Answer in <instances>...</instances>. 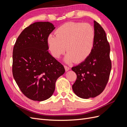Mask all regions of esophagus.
Instances as JSON below:
<instances>
[{
  "label": "esophagus",
  "mask_w": 127,
  "mask_h": 127,
  "mask_svg": "<svg viewBox=\"0 0 127 127\" xmlns=\"http://www.w3.org/2000/svg\"><path fill=\"white\" fill-rule=\"evenodd\" d=\"M64 69H65V70H66V71H67L69 70V68L68 66H64Z\"/></svg>",
  "instance_id": "1"
}]
</instances>
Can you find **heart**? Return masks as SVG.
Masks as SVG:
<instances>
[{"instance_id":"b5f03b06","label":"heart","mask_w":127,"mask_h":127,"mask_svg":"<svg viewBox=\"0 0 127 127\" xmlns=\"http://www.w3.org/2000/svg\"><path fill=\"white\" fill-rule=\"evenodd\" d=\"M56 36L48 37L49 50L55 58H59L66 51L65 61L70 63L75 61L79 63L90 56L93 49L95 31L88 23L68 22L57 29Z\"/></svg>"}]
</instances>
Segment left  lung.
Returning <instances> with one entry per match:
<instances>
[{"instance_id":"8db88e82","label":"left lung","mask_w":127,"mask_h":127,"mask_svg":"<svg viewBox=\"0 0 127 127\" xmlns=\"http://www.w3.org/2000/svg\"><path fill=\"white\" fill-rule=\"evenodd\" d=\"M95 39L90 56L71 69L77 75L72 86L75 94L82 98L95 97L105 89L111 70L110 47L105 32L94 21Z\"/></svg>"}]
</instances>
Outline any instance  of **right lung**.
I'll list each match as a JSON object with an SVG mask.
<instances>
[{"label": "right lung", "instance_id": "add662e5", "mask_svg": "<svg viewBox=\"0 0 127 127\" xmlns=\"http://www.w3.org/2000/svg\"><path fill=\"white\" fill-rule=\"evenodd\" d=\"M55 29L48 22L34 23L21 32L13 48L14 78L23 94L33 101L50 97L56 80L65 72L48 51V37Z\"/></svg>", "mask_w": 127, "mask_h": 127}]
</instances>
